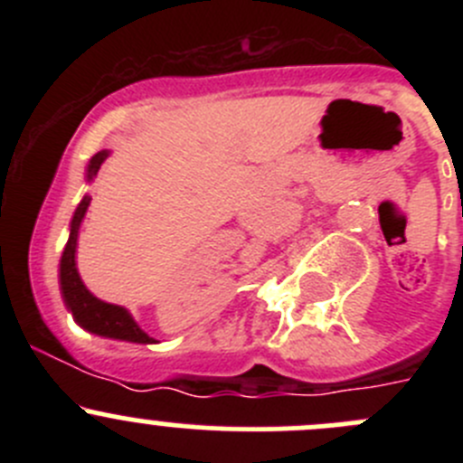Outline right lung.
<instances>
[{
    "label": "right lung",
    "mask_w": 463,
    "mask_h": 463,
    "mask_svg": "<svg viewBox=\"0 0 463 463\" xmlns=\"http://www.w3.org/2000/svg\"><path fill=\"white\" fill-rule=\"evenodd\" d=\"M109 156L107 149L93 154V158L89 161L87 167V179L91 181L93 176L100 170L102 161ZM89 202L91 197H85L80 205L76 208V214L71 219V235H69L67 246H64L62 260H60V287H62L64 302H67V309L71 311L73 318L80 326H85L87 331L98 335H107V338L116 340H129V343H156L154 338H149L141 326L134 322L132 316L118 305H109V302H102L98 298H93L87 291V287L82 284L80 275L76 269V241H78V228H80L82 217H85Z\"/></svg>",
    "instance_id": "1"
}]
</instances>
